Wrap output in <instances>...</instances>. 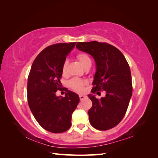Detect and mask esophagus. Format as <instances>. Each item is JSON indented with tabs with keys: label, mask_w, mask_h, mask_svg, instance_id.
Returning a JSON list of instances; mask_svg holds the SVG:
<instances>
[{
	"label": "esophagus",
	"mask_w": 158,
	"mask_h": 158,
	"mask_svg": "<svg viewBox=\"0 0 158 158\" xmlns=\"http://www.w3.org/2000/svg\"><path fill=\"white\" fill-rule=\"evenodd\" d=\"M79 98H80V100H82V99H84V98H86V96H85V95H79Z\"/></svg>",
	"instance_id": "1"
}]
</instances>
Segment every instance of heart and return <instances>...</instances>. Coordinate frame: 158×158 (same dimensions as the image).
<instances>
[{"instance_id":"b5f03b06","label":"heart","mask_w":158,"mask_h":158,"mask_svg":"<svg viewBox=\"0 0 158 158\" xmlns=\"http://www.w3.org/2000/svg\"><path fill=\"white\" fill-rule=\"evenodd\" d=\"M77 59L80 61L84 68L87 67L88 66L92 64V60L89 57V56L85 53H80L77 55ZM68 63L69 62L67 60H66L64 62V64L63 66V74H66L67 73V67H68ZM85 84V82L82 80H80L78 78H73L72 79L70 82L69 85L71 88H73L74 90L78 92H82L84 90V86Z\"/></svg>"}]
</instances>
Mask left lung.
Listing matches in <instances>:
<instances>
[{
  "label": "left lung",
  "mask_w": 158,
  "mask_h": 158,
  "mask_svg": "<svg viewBox=\"0 0 158 158\" xmlns=\"http://www.w3.org/2000/svg\"><path fill=\"white\" fill-rule=\"evenodd\" d=\"M76 48L94 59L96 72L94 87L88 96L92 100L89 120L99 131L111 129L121 121L127 112L132 93L131 69L122 52L114 46L98 41L78 42ZM103 90L106 95L98 99L93 94Z\"/></svg>",
  "instance_id": "obj_1"
}]
</instances>
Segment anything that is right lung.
<instances>
[{
    "instance_id": "add662e5",
    "label": "right lung",
    "mask_w": 158,
    "mask_h": 158,
    "mask_svg": "<svg viewBox=\"0 0 158 158\" xmlns=\"http://www.w3.org/2000/svg\"><path fill=\"white\" fill-rule=\"evenodd\" d=\"M76 42L56 44L46 47L37 56L27 78V102L37 123L52 133L66 131L71 126L72 114L80 102L78 94L64 88V97L56 96L62 90L60 80L63 66Z\"/></svg>"
}]
</instances>
